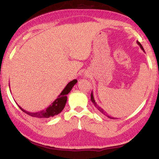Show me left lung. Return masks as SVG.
<instances>
[{
    "mask_svg": "<svg viewBox=\"0 0 159 159\" xmlns=\"http://www.w3.org/2000/svg\"><path fill=\"white\" fill-rule=\"evenodd\" d=\"M137 43H138V44L139 45V47L141 48V49H142V50H144V48H143V47H142V45L140 44V43L138 42V41H137ZM91 101H92V102H93V103L94 104V105H95V107H96V108L98 109L99 110V111H100L101 113H102V114L105 115L106 116H107V117L109 118H111V119H116L115 118L112 117V116H109V115L107 114V113L105 112V111H104V110L103 109H102L100 107H99V106L98 105V104H97L96 102H95V99H94V97H93V92H92V93H91Z\"/></svg>",
    "mask_w": 159,
    "mask_h": 159,
    "instance_id": "8db88e82",
    "label": "left lung"
}]
</instances>
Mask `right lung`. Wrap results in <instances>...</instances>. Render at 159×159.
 Returning <instances> with one entry per match:
<instances>
[{
    "label": "right lung",
    "mask_w": 159,
    "mask_h": 159,
    "mask_svg": "<svg viewBox=\"0 0 159 159\" xmlns=\"http://www.w3.org/2000/svg\"><path fill=\"white\" fill-rule=\"evenodd\" d=\"M77 82L78 81L76 79H74L73 80H71V82H69L68 84L66 85V87L64 88L62 92L60 93V95L58 96V98L56 99L49 107H47V108L44 110H42V111L38 112H29L26 111L25 109H23L19 105L18 107H20L21 111L26 113V114H27L28 115L31 116L32 117L48 118L50 117L55 116L61 113V111L64 109L67 100L66 95L70 93V91L71 90L72 88L74 87V85L76 84Z\"/></svg>",
    "instance_id": "1"
}]
</instances>
